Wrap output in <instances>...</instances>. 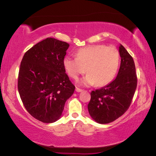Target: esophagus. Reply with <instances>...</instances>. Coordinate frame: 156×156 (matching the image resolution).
Masks as SVG:
<instances>
[{"instance_id": "34e87169", "label": "esophagus", "mask_w": 156, "mask_h": 156, "mask_svg": "<svg viewBox=\"0 0 156 156\" xmlns=\"http://www.w3.org/2000/svg\"><path fill=\"white\" fill-rule=\"evenodd\" d=\"M76 92H81V91H83V89H80L78 88V87H76Z\"/></svg>"}]
</instances>
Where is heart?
Returning a JSON list of instances; mask_svg holds the SVG:
<instances>
[{
    "label": "heart",
    "instance_id": "heart-1",
    "mask_svg": "<svg viewBox=\"0 0 156 156\" xmlns=\"http://www.w3.org/2000/svg\"><path fill=\"white\" fill-rule=\"evenodd\" d=\"M120 65V54L114 47L103 44L88 46L78 50L77 58L67 56L63 66L68 75L73 79L86 72L80 80L83 86H104L115 78Z\"/></svg>",
    "mask_w": 156,
    "mask_h": 156
}]
</instances>
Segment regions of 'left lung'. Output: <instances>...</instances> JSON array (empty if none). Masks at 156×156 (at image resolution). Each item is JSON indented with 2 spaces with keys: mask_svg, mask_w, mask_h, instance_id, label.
<instances>
[{
  "mask_svg": "<svg viewBox=\"0 0 156 156\" xmlns=\"http://www.w3.org/2000/svg\"><path fill=\"white\" fill-rule=\"evenodd\" d=\"M120 67L116 78L103 87L91 92L88 111L92 119L100 124L115 120L125 113L133 99L137 87L133 58L120 44Z\"/></svg>",
  "mask_w": 156,
  "mask_h": 156,
  "instance_id": "1",
  "label": "left lung"
}]
</instances>
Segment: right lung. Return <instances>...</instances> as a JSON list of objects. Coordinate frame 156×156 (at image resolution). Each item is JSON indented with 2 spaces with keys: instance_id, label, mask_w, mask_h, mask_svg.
I'll return each mask as SVG.
<instances>
[{
  "instance_id": "add662e5",
  "label": "right lung",
  "mask_w": 156,
  "mask_h": 156,
  "mask_svg": "<svg viewBox=\"0 0 156 156\" xmlns=\"http://www.w3.org/2000/svg\"><path fill=\"white\" fill-rule=\"evenodd\" d=\"M69 47L65 42L47 38L29 49L20 63L18 89L21 100L31 115L44 123L60 119L75 90L63 66Z\"/></svg>"
}]
</instances>
